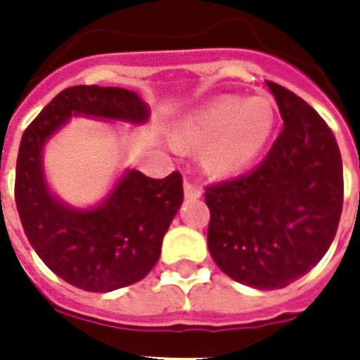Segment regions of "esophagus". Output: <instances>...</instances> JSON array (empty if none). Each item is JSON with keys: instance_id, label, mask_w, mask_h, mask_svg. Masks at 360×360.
Listing matches in <instances>:
<instances>
[{"instance_id": "1", "label": "esophagus", "mask_w": 360, "mask_h": 360, "mask_svg": "<svg viewBox=\"0 0 360 360\" xmlns=\"http://www.w3.org/2000/svg\"><path fill=\"white\" fill-rule=\"evenodd\" d=\"M202 196V188L196 185H192L191 181H185V198L186 200H198Z\"/></svg>"}]
</instances>
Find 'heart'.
I'll list each match as a JSON object with an SVG mask.
<instances>
[{
  "instance_id": "heart-1",
  "label": "heart",
  "mask_w": 360,
  "mask_h": 360,
  "mask_svg": "<svg viewBox=\"0 0 360 360\" xmlns=\"http://www.w3.org/2000/svg\"><path fill=\"white\" fill-rule=\"evenodd\" d=\"M274 127L267 97H220L186 115L175 129L179 146L203 147V168L214 175H233L250 166Z\"/></svg>"
}]
</instances>
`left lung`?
<instances>
[{
	"label": "left lung",
	"mask_w": 360,
	"mask_h": 360,
	"mask_svg": "<svg viewBox=\"0 0 360 360\" xmlns=\"http://www.w3.org/2000/svg\"><path fill=\"white\" fill-rule=\"evenodd\" d=\"M284 129L256 169L205 191L207 246L220 271L256 290H282L329 250L344 203L342 157L319 114L267 82Z\"/></svg>",
	"instance_id": "1"
}]
</instances>
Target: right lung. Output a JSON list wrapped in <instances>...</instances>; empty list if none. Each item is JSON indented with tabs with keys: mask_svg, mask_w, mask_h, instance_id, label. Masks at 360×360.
I'll use <instances>...</instances> for the list:
<instances>
[{
	"mask_svg": "<svg viewBox=\"0 0 360 360\" xmlns=\"http://www.w3.org/2000/svg\"><path fill=\"white\" fill-rule=\"evenodd\" d=\"M149 114L134 91L75 86L59 93L22 136L14 183L20 222L46 267L80 290H120L157 265L164 236L183 203V179L179 172L151 179L124 169L103 202L72 207L48 186L42 149L72 117L143 124Z\"/></svg>",
	"mask_w": 360,
	"mask_h": 360,
	"instance_id": "right-lung-1",
	"label": "right lung"
}]
</instances>
